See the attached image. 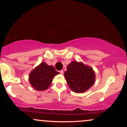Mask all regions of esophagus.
<instances>
[{"instance_id": "esophagus-1", "label": "esophagus", "mask_w": 127, "mask_h": 127, "mask_svg": "<svg viewBox=\"0 0 127 127\" xmlns=\"http://www.w3.org/2000/svg\"><path fill=\"white\" fill-rule=\"evenodd\" d=\"M60 73L61 74H63L64 73V71L63 70H62L60 71Z\"/></svg>"}]
</instances>
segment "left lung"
I'll list each match as a JSON object with an SVG mask.
<instances>
[{"label": "left lung", "mask_w": 127, "mask_h": 127, "mask_svg": "<svg viewBox=\"0 0 127 127\" xmlns=\"http://www.w3.org/2000/svg\"><path fill=\"white\" fill-rule=\"evenodd\" d=\"M64 77L71 90L77 93L88 90L95 81L93 68L77 62H73L67 65Z\"/></svg>", "instance_id": "8db88e82"}]
</instances>
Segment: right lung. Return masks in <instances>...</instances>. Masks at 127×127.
Returning <instances> with one entry per match:
<instances>
[{
	"instance_id": "right-lung-1",
	"label": "right lung",
	"mask_w": 127,
	"mask_h": 127,
	"mask_svg": "<svg viewBox=\"0 0 127 127\" xmlns=\"http://www.w3.org/2000/svg\"><path fill=\"white\" fill-rule=\"evenodd\" d=\"M59 74L52 65L44 62L33 70L29 75V81L32 87L37 91L46 90L51 84L53 78Z\"/></svg>"
}]
</instances>
